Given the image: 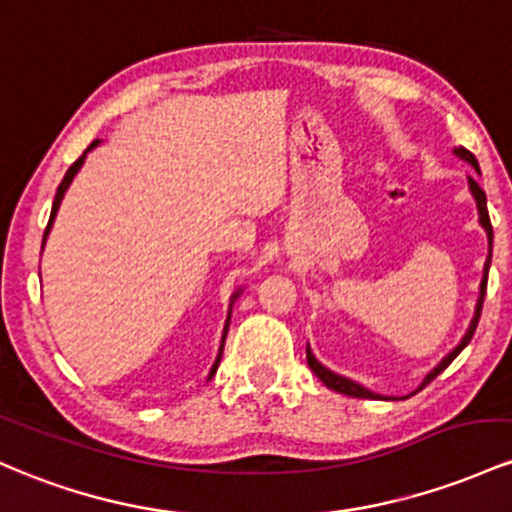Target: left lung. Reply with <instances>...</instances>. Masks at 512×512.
Wrapping results in <instances>:
<instances>
[{
	"mask_svg": "<svg viewBox=\"0 0 512 512\" xmlns=\"http://www.w3.org/2000/svg\"><path fill=\"white\" fill-rule=\"evenodd\" d=\"M455 154H457V157L467 159V162L472 164L476 171H479V162H476V157H474L472 152H469V149L459 147V149H455ZM469 188H472V193H474V198H476V205H479V220H481V225H484L486 234H488V244L493 246V227H491V217H488V208H486V193L481 191V186H479V183H476L474 179H469ZM488 266H491V254H488V258H486V268H484L486 273H484V280H481V297H479V304H476V317L472 319V326H469V331L464 333L462 343H459V346H457L455 350H452V353L447 355V358L442 360V363H440L438 367H435L433 372H430V375L426 377V380H423V384H421V387H418V389H423V387H426V384L433 382L435 377H438L440 372L445 370V367L450 365L452 360H455L459 353H462L464 346H467V343L472 341V336H474V331H476V324H479V319H481V307H484V297H486V283H488ZM307 363H309V367H312V372H314V375H317L319 380L326 384V387L333 389V392H338V394H348V396H355V399H377V394H372L370 389L360 387V384L350 382V380H346V377H341V375H336V372L326 370V367L321 365L317 358H314V355H312V350H309V348H307Z\"/></svg>",
	"mask_w": 512,
	"mask_h": 512,
	"instance_id": "8db88e82",
	"label": "left lung"
}]
</instances>
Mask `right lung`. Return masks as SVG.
Here are the masks:
<instances>
[{"label": "right lung", "mask_w": 512, "mask_h": 512, "mask_svg": "<svg viewBox=\"0 0 512 512\" xmlns=\"http://www.w3.org/2000/svg\"><path fill=\"white\" fill-rule=\"evenodd\" d=\"M96 145H99V140H94L91 142L89 147H86V152H89V149H94ZM86 152L82 154V157L77 159V162H74L70 169H67V174H65V179H62V183L60 186H57V193H55V200H53V210H50V220H48V227H45V234H43V244H45V237H48V232H50V227H53V220H55V215H57V208H60V200H62V195H65V191H67V186H70L72 183V179L74 176H77V171H79V166L84 164V157H86ZM227 331H229V319H227V326H225V336H222V348H225V338H227ZM222 348H220V355H217V360H215V365H212V370H210V377L215 375L217 372V365H220V358H222Z\"/></svg>", "instance_id": "add662e5"}]
</instances>
